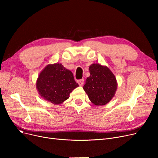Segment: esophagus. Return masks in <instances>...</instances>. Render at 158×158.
I'll use <instances>...</instances> for the list:
<instances>
[{
  "label": "esophagus",
  "instance_id": "esophagus-1",
  "mask_svg": "<svg viewBox=\"0 0 158 158\" xmlns=\"http://www.w3.org/2000/svg\"><path fill=\"white\" fill-rule=\"evenodd\" d=\"M77 83H78L80 86H82V85L84 84V79H79V80H77Z\"/></svg>",
  "mask_w": 158,
  "mask_h": 158
}]
</instances>
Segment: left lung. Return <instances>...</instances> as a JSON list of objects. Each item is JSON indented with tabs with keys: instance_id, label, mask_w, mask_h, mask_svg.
<instances>
[{
	"instance_id": "obj_1",
	"label": "left lung",
	"mask_w": 158,
	"mask_h": 158,
	"mask_svg": "<svg viewBox=\"0 0 158 158\" xmlns=\"http://www.w3.org/2000/svg\"><path fill=\"white\" fill-rule=\"evenodd\" d=\"M89 77H87L83 89L94 104L103 106L114 96L117 82L114 75L106 66L92 64L89 66Z\"/></svg>"
}]
</instances>
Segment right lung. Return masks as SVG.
I'll list each match as a JSON object with an SVG mask.
<instances>
[{
	"label": "right lung",
	"mask_w": 158,
	"mask_h": 158,
	"mask_svg": "<svg viewBox=\"0 0 158 158\" xmlns=\"http://www.w3.org/2000/svg\"><path fill=\"white\" fill-rule=\"evenodd\" d=\"M78 86L72 72L61 63L46 66L36 81V88L40 96L54 104H61L67 100L70 94Z\"/></svg>",
	"instance_id": "1"
}]
</instances>
